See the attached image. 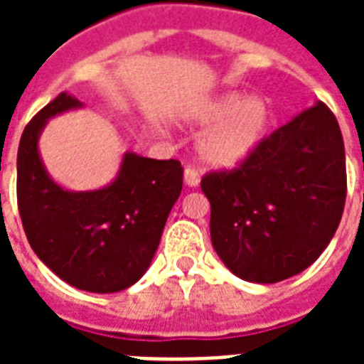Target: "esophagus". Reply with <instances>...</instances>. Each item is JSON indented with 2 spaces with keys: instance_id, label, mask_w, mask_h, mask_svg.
<instances>
[{
  "instance_id": "obj_1",
  "label": "esophagus",
  "mask_w": 364,
  "mask_h": 364,
  "mask_svg": "<svg viewBox=\"0 0 364 364\" xmlns=\"http://www.w3.org/2000/svg\"><path fill=\"white\" fill-rule=\"evenodd\" d=\"M183 179H185V185H187V187H198L200 176H198V171L193 170V168H187V170H185Z\"/></svg>"
}]
</instances>
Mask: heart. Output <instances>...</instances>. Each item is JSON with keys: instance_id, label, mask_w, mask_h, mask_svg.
I'll use <instances>...</instances> for the list:
<instances>
[{"instance_id": "obj_1", "label": "heart", "mask_w": 364, "mask_h": 364, "mask_svg": "<svg viewBox=\"0 0 364 364\" xmlns=\"http://www.w3.org/2000/svg\"><path fill=\"white\" fill-rule=\"evenodd\" d=\"M187 121L208 128L196 143L200 162L213 170H232L262 143L270 124V109L259 96L245 98L238 90H228L193 107Z\"/></svg>"}]
</instances>
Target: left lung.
I'll return each instance as SVG.
<instances>
[{
	"instance_id": "left-lung-1",
	"label": "left lung",
	"mask_w": 364,
	"mask_h": 364,
	"mask_svg": "<svg viewBox=\"0 0 364 364\" xmlns=\"http://www.w3.org/2000/svg\"><path fill=\"white\" fill-rule=\"evenodd\" d=\"M213 249L234 276L277 283L325 251L346 204L344 139L323 102L262 139L240 168L210 173Z\"/></svg>"
}]
</instances>
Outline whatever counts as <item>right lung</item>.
I'll use <instances>...</instances> for the list:
<instances>
[{
  "instance_id": "add662e5",
  "label": "right lung",
  "mask_w": 364,
  "mask_h": 364,
  "mask_svg": "<svg viewBox=\"0 0 364 364\" xmlns=\"http://www.w3.org/2000/svg\"><path fill=\"white\" fill-rule=\"evenodd\" d=\"M82 102L58 94L22 132L16 198L33 253L73 287L119 293L151 266L162 230L183 187L179 160L122 154L119 173L96 191H70L48 176L39 153L47 122Z\"/></svg>"
}]
</instances>
